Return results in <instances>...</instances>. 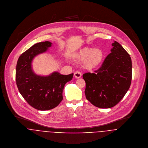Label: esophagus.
Returning <instances> with one entry per match:
<instances>
[{"label": "esophagus", "mask_w": 148, "mask_h": 148, "mask_svg": "<svg viewBox=\"0 0 148 148\" xmlns=\"http://www.w3.org/2000/svg\"><path fill=\"white\" fill-rule=\"evenodd\" d=\"M82 76V74L80 71H76L74 73V77L76 78H80Z\"/></svg>", "instance_id": "34e87169"}]
</instances>
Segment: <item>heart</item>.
Wrapping results in <instances>:
<instances>
[{"mask_svg": "<svg viewBox=\"0 0 148 148\" xmlns=\"http://www.w3.org/2000/svg\"><path fill=\"white\" fill-rule=\"evenodd\" d=\"M73 58L77 61H82L84 59L83 62L84 67L92 70L101 63L103 58V53L99 49L84 47L74 53Z\"/></svg>", "mask_w": 148, "mask_h": 148, "instance_id": "1", "label": "heart"}]
</instances>
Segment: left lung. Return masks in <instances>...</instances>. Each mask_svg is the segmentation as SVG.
<instances>
[{
    "label": "left lung",
    "mask_w": 148,
    "mask_h": 148,
    "mask_svg": "<svg viewBox=\"0 0 148 148\" xmlns=\"http://www.w3.org/2000/svg\"><path fill=\"white\" fill-rule=\"evenodd\" d=\"M95 73L83 75L86 82V99L94 106L110 108L116 106L126 94L132 81L131 58L117 42Z\"/></svg>",
    "instance_id": "left-lung-1"
}]
</instances>
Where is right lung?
I'll list each match as a JSON object with an SVG mask.
<instances>
[{
	"mask_svg": "<svg viewBox=\"0 0 148 148\" xmlns=\"http://www.w3.org/2000/svg\"><path fill=\"white\" fill-rule=\"evenodd\" d=\"M51 44L49 41L34 44L21 54L17 62L16 81L18 90L31 106L40 111L53 109L61 103L64 86L73 77V73L62 75L55 71L48 76H40L33 72V58L47 51Z\"/></svg>",
	"mask_w": 148,
	"mask_h": 148,
	"instance_id": "add662e5",
	"label": "right lung"
}]
</instances>
